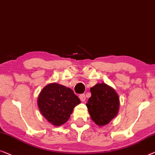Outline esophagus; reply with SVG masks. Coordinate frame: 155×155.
<instances>
[{"instance_id": "1", "label": "esophagus", "mask_w": 155, "mask_h": 155, "mask_svg": "<svg viewBox=\"0 0 155 155\" xmlns=\"http://www.w3.org/2000/svg\"><path fill=\"white\" fill-rule=\"evenodd\" d=\"M79 98L82 102H84L86 100V95H85V94H81L79 95Z\"/></svg>"}]
</instances>
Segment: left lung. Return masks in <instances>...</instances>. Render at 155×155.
Segmentation results:
<instances>
[{
    "mask_svg": "<svg viewBox=\"0 0 155 155\" xmlns=\"http://www.w3.org/2000/svg\"><path fill=\"white\" fill-rule=\"evenodd\" d=\"M91 97L86 106L91 118L97 126L110 123L117 116L119 109V98L114 89L104 83L91 88Z\"/></svg>",
    "mask_w": 155,
    "mask_h": 155,
    "instance_id": "8db88e82",
    "label": "left lung"
}]
</instances>
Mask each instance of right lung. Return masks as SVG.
Wrapping results in <instances>:
<instances>
[{
  "mask_svg": "<svg viewBox=\"0 0 155 155\" xmlns=\"http://www.w3.org/2000/svg\"><path fill=\"white\" fill-rule=\"evenodd\" d=\"M81 102L71 88L56 83L41 91L38 106L43 116L54 126H61L70 117L74 108Z\"/></svg>",
  "mask_w": 155,
  "mask_h": 155,
  "instance_id": "1",
  "label": "right lung"
}]
</instances>
